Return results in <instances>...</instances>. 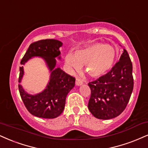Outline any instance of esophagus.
<instances>
[{
  "mask_svg": "<svg viewBox=\"0 0 148 148\" xmlns=\"http://www.w3.org/2000/svg\"><path fill=\"white\" fill-rule=\"evenodd\" d=\"M83 84V81H81L80 79H76V85H77V86H80V85H81Z\"/></svg>",
  "mask_w": 148,
  "mask_h": 148,
  "instance_id": "1",
  "label": "esophagus"
}]
</instances>
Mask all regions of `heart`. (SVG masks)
<instances>
[{"label":"heart","instance_id":"1","mask_svg":"<svg viewBox=\"0 0 148 148\" xmlns=\"http://www.w3.org/2000/svg\"><path fill=\"white\" fill-rule=\"evenodd\" d=\"M117 54L114 48L106 44L97 42L78 49L74 54L65 56V63L72 71H77L85 65V71L92 77H100L114 65Z\"/></svg>","mask_w":148,"mask_h":148}]
</instances>
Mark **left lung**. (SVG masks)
<instances>
[{
    "label": "left lung",
    "instance_id": "8db88e82",
    "mask_svg": "<svg viewBox=\"0 0 148 148\" xmlns=\"http://www.w3.org/2000/svg\"><path fill=\"white\" fill-rule=\"evenodd\" d=\"M91 97L88 109L96 118L111 119L125 109L134 87L132 63L123 49L119 61L108 74L88 83Z\"/></svg>",
    "mask_w": 148,
    "mask_h": 148
}]
</instances>
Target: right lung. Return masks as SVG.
<instances>
[{
    "label": "right lung",
    "mask_w": 148,
    "mask_h": 148,
    "mask_svg": "<svg viewBox=\"0 0 148 148\" xmlns=\"http://www.w3.org/2000/svg\"><path fill=\"white\" fill-rule=\"evenodd\" d=\"M63 42L55 39H45L34 42L29 45L21 60L25 65L34 57L45 60L50 76L47 86L41 92L36 94L27 93L21 84L18 85L21 99L29 113L43 119H54L61 114L65 106L67 94L75 85V78L64 72L60 67H56V60H60L59 48ZM24 75L23 67H20L18 83Z\"/></svg>",
    "instance_id": "1"
}]
</instances>
